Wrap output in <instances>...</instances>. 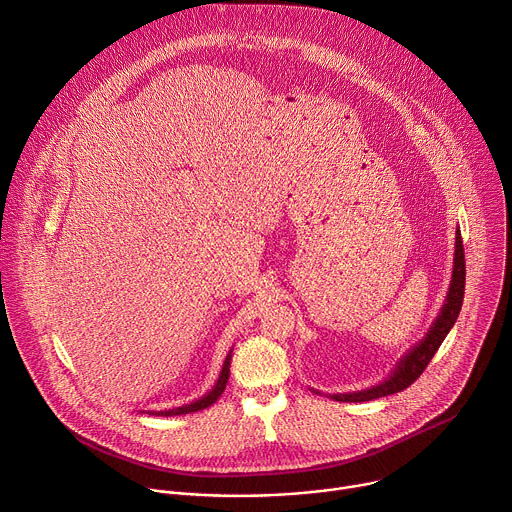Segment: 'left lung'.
<instances>
[{"label":"left lung","mask_w":512,"mask_h":512,"mask_svg":"<svg viewBox=\"0 0 512 512\" xmlns=\"http://www.w3.org/2000/svg\"><path fill=\"white\" fill-rule=\"evenodd\" d=\"M463 291H465V254H463L461 233L457 229L451 285H449L445 303L441 307V313L428 328L426 336L408 352L406 357L400 359L396 369H393L391 375L385 381H381L379 385H373L363 391H352V393H332L330 398L336 402H369V400H377L383 396H391V393H398V391L410 387L422 375V371L428 367L430 359L435 357V352L443 344L445 336L457 322V316H459L461 305H463Z\"/></svg>","instance_id":"obj_1"}]
</instances>
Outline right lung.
I'll return each instance as SVG.
<instances>
[{"label":"right lung","mask_w":512,"mask_h":512,"mask_svg":"<svg viewBox=\"0 0 512 512\" xmlns=\"http://www.w3.org/2000/svg\"><path fill=\"white\" fill-rule=\"evenodd\" d=\"M229 365H231V350H229V355H227V359H225V363H223V369H221V373H219L217 383L213 385V389L207 393V396H203L201 400H194V402H190V404H186V406H180V408L160 410V412H151V414H155V416H180V414H190V412H199V410L209 408L211 404H215V402L219 400V396H221L225 385H227V379H229Z\"/></svg>","instance_id":"obj_1"}]
</instances>
